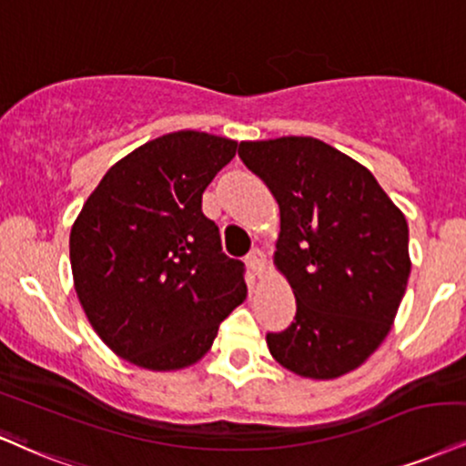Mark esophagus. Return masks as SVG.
Listing matches in <instances>:
<instances>
[{"instance_id":"obj_1","label":"esophagus","mask_w":466,"mask_h":466,"mask_svg":"<svg viewBox=\"0 0 466 466\" xmlns=\"http://www.w3.org/2000/svg\"><path fill=\"white\" fill-rule=\"evenodd\" d=\"M248 265L256 278H262V273H265V267H267L265 251H260V249L251 251V254L248 256Z\"/></svg>"}]
</instances>
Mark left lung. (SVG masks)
Masks as SVG:
<instances>
[{
	"instance_id": "8db88e82",
	"label": "left lung",
	"mask_w": 466,
	"mask_h": 466,
	"mask_svg": "<svg viewBox=\"0 0 466 466\" xmlns=\"http://www.w3.org/2000/svg\"><path fill=\"white\" fill-rule=\"evenodd\" d=\"M279 206L273 265L295 321L267 334L276 362L308 380L354 371L390 332L410 276L408 223L373 173L312 137L240 141Z\"/></svg>"
}]
</instances>
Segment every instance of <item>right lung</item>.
Returning <instances> with one entry per match:
<instances>
[{"label": "right lung", "instance_id": "right-lung-1", "mask_svg": "<svg viewBox=\"0 0 466 466\" xmlns=\"http://www.w3.org/2000/svg\"><path fill=\"white\" fill-rule=\"evenodd\" d=\"M238 143L182 130L110 167L71 226L73 287L116 356L145 371L193 367L248 297L201 195Z\"/></svg>", "mask_w": 466, "mask_h": 466}]
</instances>
